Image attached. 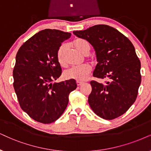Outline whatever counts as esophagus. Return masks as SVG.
Instances as JSON below:
<instances>
[{
    "mask_svg": "<svg viewBox=\"0 0 151 151\" xmlns=\"http://www.w3.org/2000/svg\"><path fill=\"white\" fill-rule=\"evenodd\" d=\"M82 83H83V82H81V81H77V85L78 86H81Z\"/></svg>",
    "mask_w": 151,
    "mask_h": 151,
    "instance_id": "1",
    "label": "esophagus"
}]
</instances>
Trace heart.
I'll return each mask as SVG.
<instances>
[{
  "label": "heart",
  "instance_id": "1",
  "mask_svg": "<svg viewBox=\"0 0 151 151\" xmlns=\"http://www.w3.org/2000/svg\"><path fill=\"white\" fill-rule=\"evenodd\" d=\"M72 45L78 51L84 55L88 54L91 50V45L86 40L78 38L73 41ZM67 50V45L63 44L58 47L56 51V59L58 63L61 66L66 65L65 55ZM91 61H94V58L91 57L90 58ZM91 68L88 64H83L81 66L72 67L64 72V77L67 79H73L78 81H83L87 79L91 74Z\"/></svg>",
  "mask_w": 151,
  "mask_h": 151
}]
</instances>
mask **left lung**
<instances>
[{"instance_id":"obj_1","label":"left lung","mask_w":151,"mask_h":151,"mask_svg":"<svg viewBox=\"0 0 151 151\" xmlns=\"http://www.w3.org/2000/svg\"><path fill=\"white\" fill-rule=\"evenodd\" d=\"M73 33L94 47L98 63L93 77L108 79L104 84L91 81L90 106L104 119L119 117L135 102L142 81L141 63L134 46L123 34L107 25H95Z\"/></svg>"}]
</instances>
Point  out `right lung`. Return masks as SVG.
Instances as JSON below:
<instances>
[{
	"mask_svg": "<svg viewBox=\"0 0 151 151\" xmlns=\"http://www.w3.org/2000/svg\"><path fill=\"white\" fill-rule=\"evenodd\" d=\"M71 33L45 29L25 42L17 51L14 86L21 108L35 121L49 124L63 114L75 80L52 84L62 73L56 51Z\"/></svg>",
	"mask_w": 151,
	"mask_h": 151,
	"instance_id": "1",
	"label": "right lung"
}]
</instances>
